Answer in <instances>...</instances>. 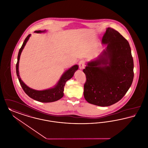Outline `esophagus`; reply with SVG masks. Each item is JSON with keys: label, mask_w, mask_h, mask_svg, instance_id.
Masks as SVG:
<instances>
[{"label": "esophagus", "mask_w": 148, "mask_h": 148, "mask_svg": "<svg viewBox=\"0 0 148 148\" xmlns=\"http://www.w3.org/2000/svg\"><path fill=\"white\" fill-rule=\"evenodd\" d=\"M79 67L80 70L83 69L84 68V61L80 60L79 62Z\"/></svg>", "instance_id": "1"}]
</instances>
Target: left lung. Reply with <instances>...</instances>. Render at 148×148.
Wrapping results in <instances>:
<instances>
[{"label": "left lung", "instance_id": "8db88e82", "mask_svg": "<svg viewBox=\"0 0 148 148\" xmlns=\"http://www.w3.org/2000/svg\"><path fill=\"white\" fill-rule=\"evenodd\" d=\"M102 43L106 48L83 69L87 78L84 97L90 104L106 107L119 102L128 91L134 61L129 42L113 28L106 29Z\"/></svg>", "mask_w": 148, "mask_h": 148}]
</instances>
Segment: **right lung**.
Instances as JSON below:
<instances>
[{
  "instance_id": "obj_1",
  "label": "right lung",
  "mask_w": 148,
  "mask_h": 148,
  "mask_svg": "<svg viewBox=\"0 0 148 148\" xmlns=\"http://www.w3.org/2000/svg\"><path fill=\"white\" fill-rule=\"evenodd\" d=\"M46 31H35V33L40 34L45 32ZM31 34L28 35L26 38H25L23 43L22 44V46L21 48L19 49V51L18 52L17 58V62L16 64V73L17 75L18 78L19 80V82L20 83V84L25 92L26 93L28 96L31 98L35 99L36 101H37L38 102H44V103H48V102H52L56 101L64 96V88L65 85V83L66 81H68L69 79L71 78L75 72L78 69L79 66L78 65H74V66L70 68L69 69L66 70L63 74L61 75L60 78L57 84L53 87L49 89H45L42 90H38L34 89L32 88H31L28 87L26 84L21 80V78L19 76V59L21 55V53L22 52L23 49H24L25 45H26L27 42L28 41Z\"/></svg>"
}]
</instances>
